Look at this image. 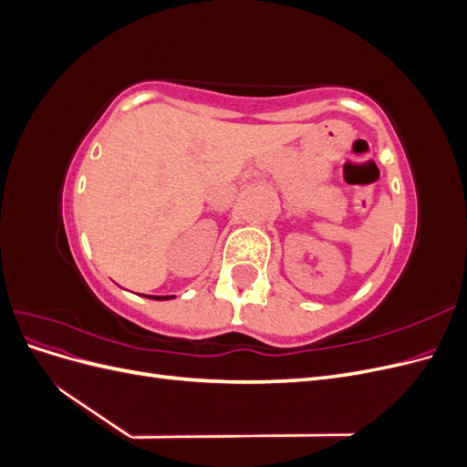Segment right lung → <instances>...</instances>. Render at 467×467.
Returning <instances> with one entry per match:
<instances>
[{"label": "right lung", "mask_w": 467, "mask_h": 467, "mask_svg": "<svg viewBox=\"0 0 467 467\" xmlns=\"http://www.w3.org/2000/svg\"><path fill=\"white\" fill-rule=\"evenodd\" d=\"M148 298H151V300H171V298H175V296H148Z\"/></svg>", "instance_id": "right-lung-1"}]
</instances>
